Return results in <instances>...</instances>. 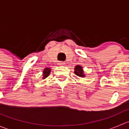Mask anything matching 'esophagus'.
Here are the masks:
<instances>
[{
    "label": "esophagus",
    "instance_id": "obj_1",
    "mask_svg": "<svg viewBox=\"0 0 129 129\" xmlns=\"http://www.w3.org/2000/svg\"><path fill=\"white\" fill-rule=\"evenodd\" d=\"M65 64H66V63H65L64 62H62V61L58 62V65H59V66H63V65Z\"/></svg>",
    "mask_w": 129,
    "mask_h": 129
}]
</instances>
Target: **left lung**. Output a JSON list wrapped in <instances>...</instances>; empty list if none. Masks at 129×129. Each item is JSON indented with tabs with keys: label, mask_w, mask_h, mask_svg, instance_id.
<instances>
[{
	"label": "left lung",
	"mask_w": 129,
	"mask_h": 129,
	"mask_svg": "<svg viewBox=\"0 0 129 129\" xmlns=\"http://www.w3.org/2000/svg\"><path fill=\"white\" fill-rule=\"evenodd\" d=\"M74 69H75L74 73L77 76L82 77H85V74H84V71L82 69V67H81L80 66H76Z\"/></svg>",
	"instance_id": "8db88e82"
}]
</instances>
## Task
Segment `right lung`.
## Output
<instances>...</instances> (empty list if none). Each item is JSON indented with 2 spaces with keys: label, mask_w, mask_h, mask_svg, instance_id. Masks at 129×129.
<instances>
[{
  "label": "right lung",
  "mask_w": 129,
  "mask_h": 129,
  "mask_svg": "<svg viewBox=\"0 0 129 129\" xmlns=\"http://www.w3.org/2000/svg\"><path fill=\"white\" fill-rule=\"evenodd\" d=\"M50 71H51V69H50V68H45V69L43 71L42 79H45L46 77H47L49 75V74H50Z\"/></svg>",
  "instance_id": "add662e5"
}]
</instances>
